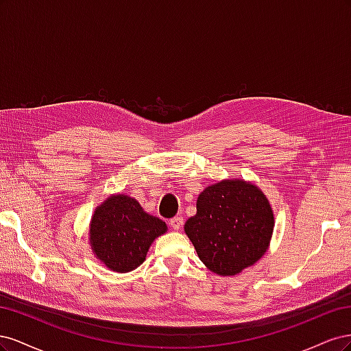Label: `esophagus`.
Segmentation results:
<instances>
[{"label": "esophagus", "instance_id": "34e87169", "mask_svg": "<svg viewBox=\"0 0 351 351\" xmlns=\"http://www.w3.org/2000/svg\"><path fill=\"white\" fill-rule=\"evenodd\" d=\"M183 217H176V218H173L171 221H169V224H171V227H173V230H176V231H178L180 228L183 227Z\"/></svg>", "mask_w": 351, "mask_h": 351}]
</instances>
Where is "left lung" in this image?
Masks as SVG:
<instances>
[{
    "label": "left lung",
    "instance_id": "left-lung-1",
    "mask_svg": "<svg viewBox=\"0 0 351 351\" xmlns=\"http://www.w3.org/2000/svg\"><path fill=\"white\" fill-rule=\"evenodd\" d=\"M196 215L184 231L206 268L222 277L240 274L267 252L274 212L262 190L243 180H222L206 187Z\"/></svg>",
    "mask_w": 351,
    "mask_h": 351
}]
</instances>
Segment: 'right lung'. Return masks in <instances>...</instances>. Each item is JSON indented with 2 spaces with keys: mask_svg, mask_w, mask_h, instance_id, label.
<instances>
[{
  "mask_svg": "<svg viewBox=\"0 0 351 351\" xmlns=\"http://www.w3.org/2000/svg\"><path fill=\"white\" fill-rule=\"evenodd\" d=\"M165 231V222L145 212L136 199L112 195L95 209L89 240L105 267L130 272L143 263L154 240Z\"/></svg>",
  "mask_w": 351,
  "mask_h": 351,
  "instance_id": "right-lung-1",
  "label": "right lung"
}]
</instances>
